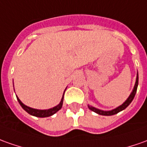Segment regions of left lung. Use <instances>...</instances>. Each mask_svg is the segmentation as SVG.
Masks as SVG:
<instances>
[{"mask_svg": "<svg viewBox=\"0 0 147 147\" xmlns=\"http://www.w3.org/2000/svg\"><path fill=\"white\" fill-rule=\"evenodd\" d=\"M138 74H137V78H136V82H135V85H134V90L132 91V93L130 94V95L129 96V98L126 99V101L125 102L122 104V106H118L117 107L116 109H114V110H110V111H103V110H98V109H96L94 107H93V106H88L89 107V109L92 111H94L95 113H97V114H101V115H105V116H110V115H114V114H118V112H120V111H122V110H125L127 106H129V104L131 103V102L133 101L134 98V96H135V94H136V92H137V88H138Z\"/></svg>", "mask_w": 147, "mask_h": 147, "instance_id": "left-lung-1", "label": "left lung"}]
</instances>
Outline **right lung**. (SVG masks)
I'll return each mask as SVG.
<instances>
[{
    "mask_svg": "<svg viewBox=\"0 0 147 147\" xmlns=\"http://www.w3.org/2000/svg\"><path fill=\"white\" fill-rule=\"evenodd\" d=\"M63 98H64V94L61 100V102L57 105L55 107L53 108H51V109H49V110H36V109H33V108H30L29 106H25L24 105L23 103L21 102L20 101V99L18 98L17 97V98L18 100V102L20 103V105L21 106V107L24 109V110L29 113V114L31 115H33V116H36V117H38V118H45V117H49L51 116L53 114H54L55 113H57L58 110H60L61 108L62 107V104H63Z\"/></svg>",
    "mask_w": 147,
    "mask_h": 147,
    "instance_id": "add662e5",
    "label": "right lung"
}]
</instances>
